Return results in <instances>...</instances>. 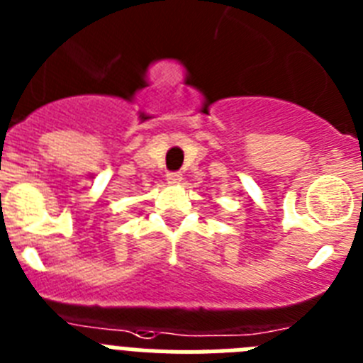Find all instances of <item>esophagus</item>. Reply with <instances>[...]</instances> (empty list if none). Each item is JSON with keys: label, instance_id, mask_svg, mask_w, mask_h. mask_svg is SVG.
<instances>
[{"label": "esophagus", "instance_id": "1", "mask_svg": "<svg viewBox=\"0 0 363 363\" xmlns=\"http://www.w3.org/2000/svg\"><path fill=\"white\" fill-rule=\"evenodd\" d=\"M166 181H168V184H179L182 181V175L179 172H169V174H166Z\"/></svg>", "mask_w": 363, "mask_h": 363}]
</instances>
